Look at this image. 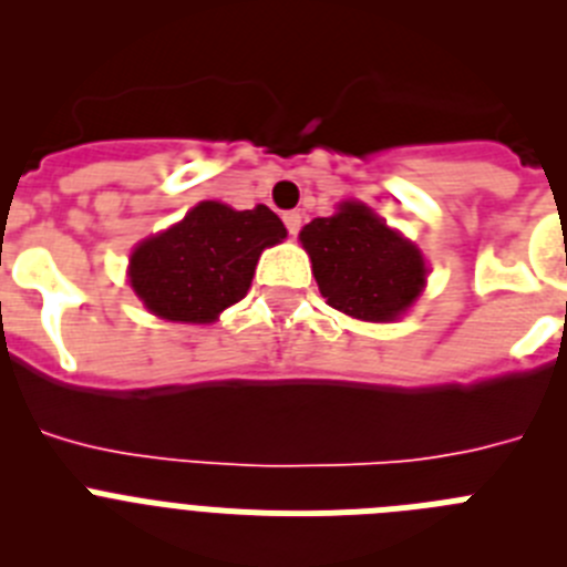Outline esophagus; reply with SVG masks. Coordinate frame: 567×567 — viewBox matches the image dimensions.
<instances>
[{
  "label": "esophagus",
  "instance_id": "34e87169",
  "mask_svg": "<svg viewBox=\"0 0 567 567\" xmlns=\"http://www.w3.org/2000/svg\"><path fill=\"white\" fill-rule=\"evenodd\" d=\"M284 224H287L289 235H298V229H300V213H284Z\"/></svg>",
  "mask_w": 567,
  "mask_h": 567
}]
</instances>
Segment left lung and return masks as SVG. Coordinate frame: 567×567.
Here are the masks:
<instances>
[{
  "mask_svg": "<svg viewBox=\"0 0 567 567\" xmlns=\"http://www.w3.org/2000/svg\"><path fill=\"white\" fill-rule=\"evenodd\" d=\"M312 275L327 303L369 323L398 320L425 287L423 252L360 202L300 229Z\"/></svg>",
  "mask_w": 567,
  "mask_h": 567,
  "instance_id": "1",
  "label": "left lung"
}]
</instances>
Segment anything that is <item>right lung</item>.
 Instances as JSON below:
<instances>
[{
  "label": "right lung",
  "instance_id": "right-lung-1",
  "mask_svg": "<svg viewBox=\"0 0 567 567\" xmlns=\"http://www.w3.org/2000/svg\"><path fill=\"white\" fill-rule=\"evenodd\" d=\"M287 238L269 207L202 202L130 255V287L144 307L175 323H213L252 284L260 252Z\"/></svg>",
  "mask_w": 567,
  "mask_h": 567
}]
</instances>
